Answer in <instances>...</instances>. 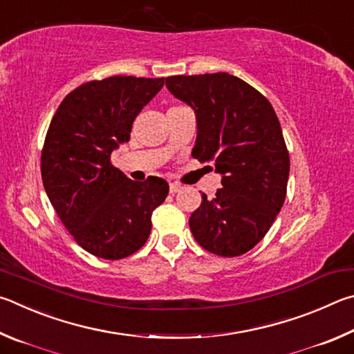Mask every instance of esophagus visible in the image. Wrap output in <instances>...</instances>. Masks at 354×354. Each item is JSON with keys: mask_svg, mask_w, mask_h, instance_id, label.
Wrapping results in <instances>:
<instances>
[{"mask_svg": "<svg viewBox=\"0 0 354 354\" xmlns=\"http://www.w3.org/2000/svg\"><path fill=\"white\" fill-rule=\"evenodd\" d=\"M180 189H182V187L178 183H171L169 185V193L171 194H177Z\"/></svg>", "mask_w": 354, "mask_h": 354, "instance_id": "1", "label": "esophagus"}]
</instances>
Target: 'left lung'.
Instances as JSON below:
<instances>
[{"mask_svg": "<svg viewBox=\"0 0 354 354\" xmlns=\"http://www.w3.org/2000/svg\"><path fill=\"white\" fill-rule=\"evenodd\" d=\"M171 95L196 113L193 157L213 161L222 188L189 218L194 239L219 257H239L261 241L286 197L289 153L275 110L228 73L166 77Z\"/></svg>", "mask_w": 354, "mask_h": 354, "instance_id": "8db88e82", "label": "left lung"}]
</instances>
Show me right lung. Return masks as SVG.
<instances>
[{
  "label": "right lung",
  "instance_id": "1",
  "mask_svg": "<svg viewBox=\"0 0 354 354\" xmlns=\"http://www.w3.org/2000/svg\"><path fill=\"white\" fill-rule=\"evenodd\" d=\"M163 84V77L133 76L86 82L62 101L49 124L43 187L74 241L97 258L138 252L151 234L152 212L169 193L163 178L133 182L110 163Z\"/></svg>",
  "mask_w": 354,
  "mask_h": 354
}]
</instances>
